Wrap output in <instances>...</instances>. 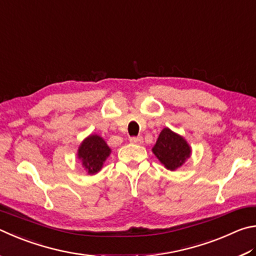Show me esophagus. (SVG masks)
Instances as JSON below:
<instances>
[{
    "label": "esophagus",
    "instance_id": "obj_1",
    "mask_svg": "<svg viewBox=\"0 0 256 256\" xmlns=\"http://www.w3.org/2000/svg\"><path fill=\"white\" fill-rule=\"evenodd\" d=\"M142 142H144V140H142V136H138V137H132V138H130V142H132V144L140 145V144H142Z\"/></svg>",
    "mask_w": 256,
    "mask_h": 256
}]
</instances>
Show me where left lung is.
I'll list each match as a JSON object with an SVG mask.
<instances>
[{
    "label": "left lung",
    "mask_w": 256,
    "mask_h": 256,
    "mask_svg": "<svg viewBox=\"0 0 256 256\" xmlns=\"http://www.w3.org/2000/svg\"><path fill=\"white\" fill-rule=\"evenodd\" d=\"M152 152L165 168L176 171L190 158L192 150L184 137L166 127L160 132Z\"/></svg>",
    "instance_id": "1"
}]
</instances>
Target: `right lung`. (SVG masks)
<instances>
[{
    "label": "right lung",
    "instance_id": "obj_1",
    "mask_svg": "<svg viewBox=\"0 0 256 256\" xmlns=\"http://www.w3.org/2000/svg\"><path fill=\"white\" fill-rule=\"evenodd\" d=\"M111 154V148L101 136L91 134L84 138L78 150V158L90 176L101 171L103 164Z\"/></svg>",
    "mask_w": 256,
    "mask_h": 256
}]
</instances>
